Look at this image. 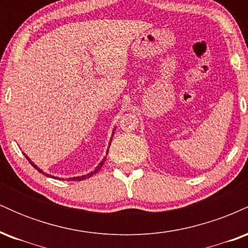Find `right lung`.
<instances>
[{
  "mask_svg": "<svg viewBox=\"0 0 248 248\" xmlns=\"http://www.w3.org/2000/svg\"><path fill=\"white\" fill-rule=\"evenodd\" d=\"M114 129H115V128H114ZM113 134H114V132H113ZM112 138H113V135H112ZM110 142H112V139H110V141H109V146H110ZM106 154H108V149H107V152H106ZM24 155H25V154H24ZM25 157H27V158H28V161H29V162H30V163H31V166H32L33 168H35V169H37V170H38V171H39V172L44 173V175H45V176H47V177H53V178H57V177H55V176H51V175H49V173H45L44 171H43V170H41V169H39V168H38V167H37V166H36V164H35V163H33V162H32V161H30V158H29V157H28V156H27V155H25ZM105 161H106V156H105V157H104V160H102V161L100 162V163H99V166H98V167H96V168H95V169H94V170H93V171L88 172V173H87V175H82V176H78V177H71V178H67V179H69V181H82V179H86V178H90V177H92V176H93V175H94V173H96V172H98V171H99V170H100V169H101V167H102V166H104V162H105Z\"/></svg>",
  "mask_w": 248,
  "mask_h": 248,
  "instance_id": "1",
  "label": "right lung"
}]
</instances>
